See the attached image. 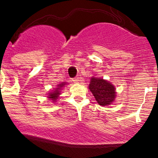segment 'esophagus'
Listing matches in <instances>:
<instances>
[{
	"instance_id": "34e87169",
	"label": "esophagus",
	"mask_w": 158,
	"mask_h": 158,
	"mask_svg": "<svg viewBox=\"0 0 158 158\" xmlns=\"http://www.w3.org/2000/svg\"><path fill=\"white\" fill-rule=\"evenodd\" d=\"M72 81L74 82V83H78V82L81 81V77H76L73 78Z\"/></svg>"
}]
</instances>
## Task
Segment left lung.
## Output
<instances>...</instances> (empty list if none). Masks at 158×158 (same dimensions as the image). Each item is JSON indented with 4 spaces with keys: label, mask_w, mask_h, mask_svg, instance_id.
Instances as JSON below:
<instances>
[{
    "label": "left lung",
    "mask_w": 158,
    "mask_h": 158,
    "mask_svg": "<svg viewBox=\"0 0 158 158\" xmlns=\"http://www.w3.org/2000/svg\"><path fill=\"white\" fill-rule=\"evenodd\" d=\"M89 89L100 105H109L115 100V89L112 84L99 77H92Z\"/></svg>",
    "instance_id": "8db88e82"
}]
</instances>
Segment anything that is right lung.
Here are the masks:
<instances>
[{
  "instance_id": "1",
  "label": "right lung",
  "mask_w": 158,
  "mask_h": 158,
  "mask_svg": "<svg viewBox=\"0 0 158 158\" xmlns=\"http://www.w3.org/2000/svg\"><path fill=\"white\" fill-rule=\"evenodd\" d=\"M64 85H65V83L64 82V83H62V84H60V85H58V88H57L55 90H54L53 93H49V96H48V98L51 99V100H52L53 102H56V100H58V96H59L60 94H61V89H62V87H64Z\"/></svg>"
}]
</instances>
